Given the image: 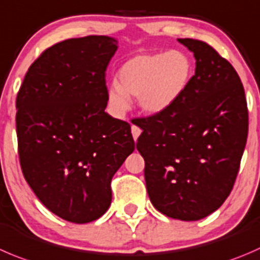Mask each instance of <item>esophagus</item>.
<instances>
[{
    "label": "esophagus",
    "mask_w": 260,
    "mask_h": 260,
    "mask_svg": "<svg viewBox=\"0 0 260 260\" xmlns=\"http://www.w3.org/2000/svg\"><path fill=\"white\" fill-rule=\"evenodd\" d=\"M141 132H142V129H141L140 127H137V125L132 124V136H133V140L137 141V138L140 137Z\"/></svg>",
    "instance_id": "esophagus-1"
}]
</instances>
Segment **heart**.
<instances>
[{"label":"heart","mask_w":260,"mask_h":260,"mask_svg":"<svg viewBox=\"0 0 260 260\" xmlns=\"http://www.w3.org/2000/svg\"><path fill=\"white\" fill-rule=\"evenodd\" d=\"M193 76V62L185 52L143 53L129 58L118 72V82L108 87V102L118 114L131 107L129 98H137L146 114H160L170 109L188 89Z\"/></svg>","instance_id":"1"}]
</instances>
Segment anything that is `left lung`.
Here are the masks:
<instances>
[{"instance_id": "8db88e82", "label": "left lung", "mask_w": 260, "mask_h": 260, "mask_svg": "<svg viewBox=\"0 0 260 260\" xmlns=\"http://www.w3.org/2000/svg\"><path fill=\"white\" fill-rule=\"evenodd\" d=\"M196 58V74L166 112L138 118L148 197L157 211L198 221L231 193L248 138L243 84L231 63L207 43L178 39Z\"/></svg>"}]
</instances>
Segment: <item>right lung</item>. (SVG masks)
Listing matches in <instances>:
<instances>
[{"label": "right lung", "instance_id": "obj_1", "mask_svg": "<svg viewBox=\"0 0 260 260\" xmlns=\"http://www.w3.org/2000/svg\"><path fill=\"white\" fill-rule=\"evenodd\" d=\"M117 43L89 35L52 45L17 92L25 180L50 212L70 222H91L107 212L113 175L135 150L131 125L105 113V71Z\"/></svg>", "mask_w": 260, "mask_h": 260}]
</instances>
